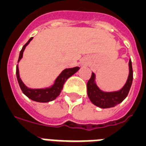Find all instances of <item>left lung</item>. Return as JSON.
Masks as SVG:
<instances>
[{
	"label": "left lung",
	"mask_w": 146,
	"mask_h": 146,
	"mask_svg": "<svg viewBox=\"0 0 146 146\" xmlns=\"http://www.w3.org/2000/svg\"><path fill=\"white\" fill-rule=\"evenodd\" d=\"M129 74L126 83L122 88L116 92H103L97 86L95 82V74L92 73V76L87 83L88 96L90 101L95 105L102 108H108L115 107L126 98L131 86L133 79V71L131 66V59L129 62Z\"/></svg>",
	"instance_id": "1"
}]
</instances>
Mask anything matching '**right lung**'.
<instances>
[{
	"label": "right lung",
	"instance_id": "right-lung-1",
	"mask_svg": "<svg viewBox=\"0 0 146 146\" xmlns=\"http://www.w3.org/2000/svg\"><path fill=\"white\" fill-rule=\"evenodd\" d=\"M33 39V38H31L27 43L23 46L21 51H20L19 58H18V61L22 58L23 52L25 51L26 46L30 43V41ZM79 67H74L72 68H66L63 70L61 73L59 74L57 78L54 83L51 85V87L45 88H37V89H33V88H29L23 83V82L21 79L19 74V69H18V64L16 67V75H17V82L20 85L21 89L27 98H29L31 100L38 102H49L51 101L54 100L55 98L60 95L61 90L63 88L64 82H66L67 79L72 75L76 73L79 70Z\"/></svg>",
	"mask_w": 146,
	"mask_h": 146
}]
</instances>
